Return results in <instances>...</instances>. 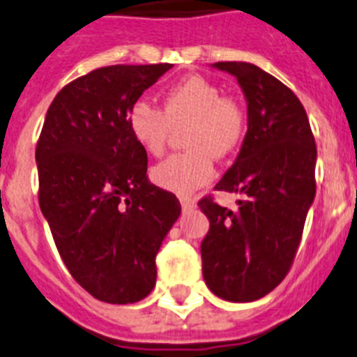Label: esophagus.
Listing matches in <instances>:
<instances>
[{"mask_svg": "<svg viewBox=\"0 0 357 357\" xmlns=\"http://www.w3.org/2000/svg\"><path fill=\"white\" fill-rule=\"evenodd\" d=\"M181 206H182V209H184V211H191V209L197 206V200L191 199V197H182Z\"/></svg>", "mask_w": 357, "mask_h": 357, "instance_id": "34e87169", "label": "esophagus"}]
</instances>
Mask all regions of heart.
<instances>
[{"mask_svg":"<svg viewBox=\"0 0 357 357\" xmlns=\"http://www.w3.org/2000/svg\"><path fill=\"white\" fill-rule=\"evenodd\" d=\"M128 126L151 155L164 153L173 128L188 126V151L172 155L151 169V178L162 190L188 195L215 176L213 157H231L240 148L248 132V115L220 86L202 75H191L164 91L162 108L137 99L128 109Z\"/></svg>","mask_w":357,"mask_h":357,"instance_id":"b5f03b06","label":"heart"}]
</instances>
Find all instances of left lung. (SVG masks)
<instances>
[{
    "label": "left lung",
    "instance_id": "left-lung-1",
    "mask_svg": "<svg viewBox=\"0 0 357 357\" xmlns=\"http://www.w3.org/2000/svg\"><path fill=\"white\" fill-rule=\"evenodd\" d=\"M236 77L248 99V133L216 191L242 193L231 211L211 195L199 200L209 218L202 240L208 287L227 301L266 296L291 271L316 195V142L294 91L257 65L215 63Z\"/></svg>",
    "mask_w": 357,
    "mask_h": 357
}]
</instances>
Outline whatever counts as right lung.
<instances>
[{"label":"right lung","instance_id":"add662e5","mask_svg":"<svg viewBox=\"0 0 357 357\" xmlns=\"http://www.w3.org/2000/svg\"><path fill=\"white\" fill-rule=\"evenodd\" d=\"M173 65H112L74 79L52 100L36 146L39 206L72 278L106 303L155 287V257L181 215L149 184L148 155L128 109Z\"/></svg>","mask_w":357,"mask_h":357}]
</instances>
